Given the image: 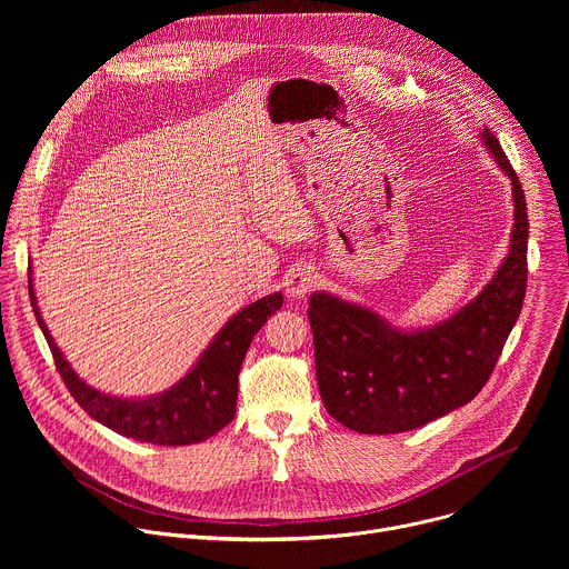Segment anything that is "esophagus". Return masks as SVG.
Segmentation results:
<instances>
[{
  "mask_svg": "<svg viewBox=\"0 0 569 569\" xmlns=\"http://www.w3.org/2000/svg\"><path fill=\"white\" fill-rule=\"evenodd\" d=\"M315 279H317V274H315L310 268L299 266V268H292V270L286 274L283 286H286V292H288L290 297L299 299V297L308 295V292L315 288V283H317Z\"/></svg>",
  "mask_w": 569,
  "mask_h": 569,
  "instance_id": "34e87169",
  "label": "esophagus"
}]
</instances>
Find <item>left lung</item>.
Wrapping results in <instances>:
<instances>
[{
    "label": "left lung",
    "instance_id": "left-lung-1",
    "mask_svg": "<svg viewBox=\"0 0 569 569\" xmlns=\"http://www.w3.org/2000/svg\"><path fill=\"white\" fill-rule=\"evenodd\" d=\"M483 143L513 184L509 257L470 303L426 331H398L378 312L315 292L308 319L327 412L360 435L417 430L470 402L489 382L527 292V202L498 137Z\"/></svg>",
    "mask_w": 569,
    "mask_h": 569
}]
</instances>
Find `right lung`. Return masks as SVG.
I'll list each match as a JSON object with an SVG mask.
<instances>
[{
	"mask_svg": "<svg viewBox=\"0 0 569 569\" xmlns=\"http://www.w3.org/2000/svg\"><path fill=\"white\" fill-rule=\"evenodd\" d=\"M29 297L36 319L49 342L56 369L73 400L94 421L117 435L154 446L200 443L233 419L240 365L246 360L252 338L283 303V295L274 292L236 312L204 349L196 367L171 389L148 398H119L97 391L69 367L40 317L31 277Z\"/></svg>",
	"mask_w": 569,
	"mask_h": 569,
	"instance_id": "obj_1",
	"label": "right lung"
}]
</instances>
